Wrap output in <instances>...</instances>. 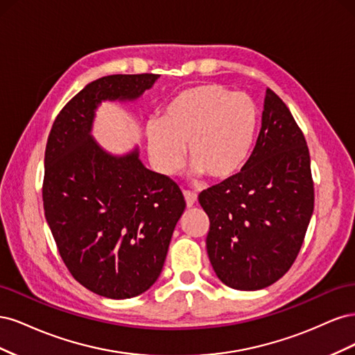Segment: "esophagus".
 Here are the masks:
<instances>
[{"label":"esophagus","mask_w":355,"mask_h":355,"mask_svg":"<svg viewBox=\"0 0 355 355\" xmlns=\"http://www.w3.org/2000/svg\"><path fill=\"white\" fill-rule=\"evenodd\" d=\"M184 197L187 201V207H192L197 202V194H194V192L184 191Z\"/></svg>","instance_id":"34e87169"}]
</instances>
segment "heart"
Returning a JSON list of instances; mask_svg holds the SVG:
<instances>
[{
    "label": "heart",
    "instance_id": "b5f03b06",
    "mask_svg": "<svg viewBox=\"0 0 355 355\" xmlns=\"http://www.w3.org/2000/svg\"><path fill=\"white\" fill-rule=\"evenodd\" d=\"M259 114L245 94H234L222 84H202L176 94L159 121L148 125L146 146L153 166L173 176L185 163L192 173L213 180L239 175L256 141Z\"/></svg>",
    "mask_w": 355,
    "mask_h": 355
}]
</instances>
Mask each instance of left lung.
<instances>
[{
	"instance_id": "obj_1",
	"label": "left lung",
	"mask_w": 355,
	"mask_h": 355,
	"mask_svg": "<svg viewBox=\"0 0 355 355\" xmlns=\"http://www.w3.org/2000/svg\"><path fill=\"white\" fill-rule=\"evenodd\" d=\"M198 201L210 219L209 259L223 284L261 290L293 265L314 211V185L305 137L271 89L245 166Z\"/></svg>"
}]
</instances>
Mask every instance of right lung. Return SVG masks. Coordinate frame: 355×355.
Masks as SVG:
<instances>
[{
    "label": "right lung",
    "instance_id": "right-lung-1",
    "mask_svg": "<svg viewBox=\"0 0 355 355\" xmlns=\"http://www.w3.org/2000/svg\"><path fill=\"white\" fill-rule=\"evenodd\" d=\"M159 75H108L72 98L46 146L42 201L69 272L110 299L142 295L161 274L185 200L170 178L144 166L135 146L112 154L93 137L102 102H135Z\"/></svg>",
    "mask_w": 355,
    "mask_h": 355
}]
</instances>
